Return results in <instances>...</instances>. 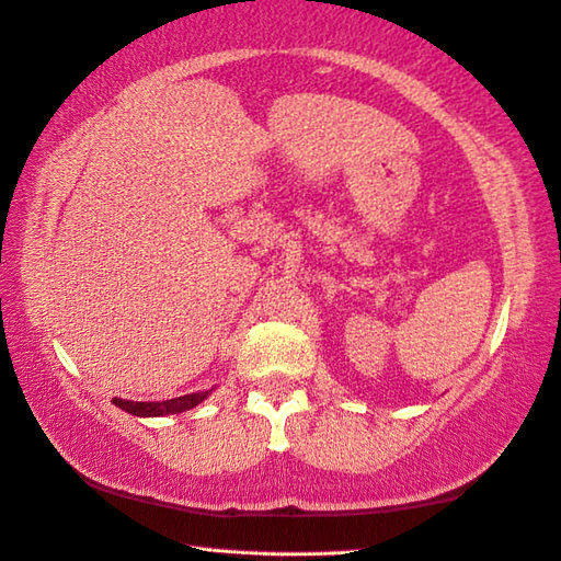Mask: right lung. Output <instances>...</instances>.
Instances as JSON below:
<instances>
[{
	"label": "right lung",
	"mask_w": 561,
	"mask_h": 561,
	"mask_svg": "<svg viewBox=\"0 0 561 561\" xmlns=\"http://www.w3.org/2000/svg\"><path fill=\"white\" fill-rule=\"evenodd\" d=\"M205 397H208V392H193L176 399H167V402H128V399L116 397L113 399V404L135 416H167V414H181V411L193 409L196 404H201Z\"/></svg>",
	"instance_id": "add662e5"
}]
</instances>
